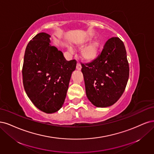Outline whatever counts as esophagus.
I'll return each instance as SVG.
<instances>
[{
  "instance_id": "34e87169",
  "label": "esophagus",
  "mask_w": 154,
  "mask_h": 154,
  "mask_svg": "<svg viewBox=\"0 0 154 154\" xmlns=\"http://www.w3.org/2000/svg\"><path fill=\"white\" fill-rule=\"evenodd\" d=\"M81 65L79 63H77V66H76V69L77 70H81Z\"/></svg>"
}]
</instances>
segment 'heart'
Instances as JSON below:
<instances>
[{
	"label": "heart",
	"mask_w": 154,
	"mask_h": 154,
	"mask_svg": "<svg viewBox=\"0 0 154 154\" xmlns=\"http://www.w3.org/2000/svg\"><path fill=\"white\" fill-rule=\"evenodd\" d=\"M93 38L91 36H86L82 38L75 42V45L78 48H82L85 46L89 42H90ZM100 47L101 42L100 40H98V39L94 40L93 42L88 45L87 46L82 49L81 52L82 59L86 62H91L95 61L99 56V54H100ZM68 49L70 53H73V51L70 47H68Z\"/></svg>",
	"instance_id": "1"
}]
</instances>
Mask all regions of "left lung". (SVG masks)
<instances>
[{
    "mask_svg": "<svg viewBox=\"0 0 154 154\" xmlns=\"http://www.w3.org/2000/svg\"><path fill=\"white\" fill-rule=\"evenodd\" d=\"M81 72L87 98L93 105L97 107L113 105L124 92L129 76L123 42L116 37L108 39L95 61L82 64Z\"/></svg>",
    "mask_w": 154,
    "mask_h": 154,
    "instance_id": "1",
    "label": "left lung"
}]
</instances>
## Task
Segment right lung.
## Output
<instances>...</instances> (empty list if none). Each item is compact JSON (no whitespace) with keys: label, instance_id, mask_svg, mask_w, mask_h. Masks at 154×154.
Segmentation results:
<instances>
[{"label":"right lung","instance_id":"1","mask_svg":"<svg viewBox=\"0 0 154 154\" xmlns=\"http://www.w3.org/2000/svg\"><path fill=\"white\" fill-rule=\"evenodd\" d=\"M51 35L41 32L26 48L22 68L27 97L39 110L48 114L63 107L76 61H66L61 51L51 44Z\"/></svg>","mask_w":154,"mask_h":154}]
</instances>
